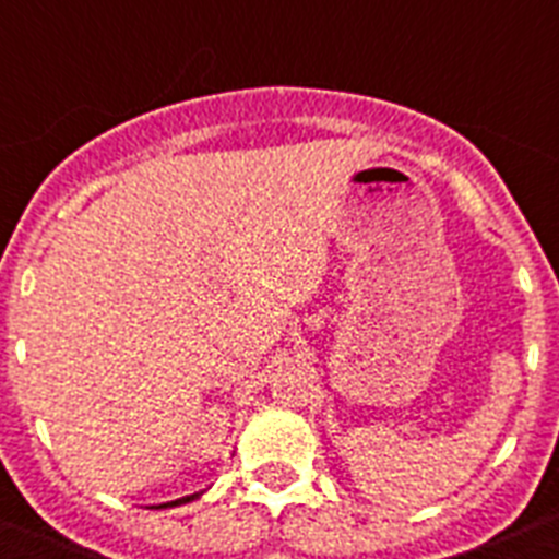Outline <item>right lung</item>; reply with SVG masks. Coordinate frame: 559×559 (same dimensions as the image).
Listing matches in <instances>:
<instances>
[{
  "instance_id": "obj_1",
  "label": "right lung",
  "mask_w": 559,
  "mask_h": 559,
  "mask_svg": "<svg viewBox=\"0 0 559 559\" xmlns=\"http://www.w3.org/2000/svg\"><path fill=\"white\" fill-rule=\"evenodd\" d=\"M192 498H199V492H195V496H187V498H179V501H170V503H165V507H179V503H187V501H192Z\"/></svg>"
}]
</instances>
